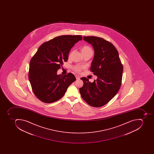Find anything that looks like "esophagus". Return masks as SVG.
Wrapping results in <instances>:
<instances>
[{"label":"esophagus","mask_w":154,"mask_h":154,"mask_svg":"<svg viewBox=\"0 0 154 154\" xmlns=\"http://www.w3.org/2000/svg\"><path fill=\"white\" fill-rule=\"evenodd\" d=\"M75 78H76V79H77V80H78V79H80V76H79V75H75Z\"/></svg>","instance_id":"34e87169"}]
</instances>
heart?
<instances>
[{"label":"heart","mask_w":154,"mask_h":154,"mask_svg":"<svg viewBox=\"0 0 154 154\" xmlns=\"http://www.w3.org/2000/svg\"><path fill=\"white\" fill-rule=\"evenodd\" d=\"M81 51L83 55L87 54H93V50L92 48L90 46H88V45L83 46L81 48ZM84 68L85 67L84 66H81V65H76V66H73V69L75 71L79 73L80 72L82 71V70H83Z\"/></svg>","instance_id":"obj_1"}]
</instances>
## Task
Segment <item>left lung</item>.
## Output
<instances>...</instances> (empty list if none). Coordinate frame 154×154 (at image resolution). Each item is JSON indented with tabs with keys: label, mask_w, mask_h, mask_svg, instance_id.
Returning a JSON list of instances; mask_svg holds the SVG:
<instances>
[{
	"label": "left lung",
	"mask_w": 154,
	"mask_h": 154,
	"mask_svg": "<svg viewBox=\"0 0 154 154\" xmlns=\"http://www.w3.org/2000/svg\"><path fill=\"white\" fill-rule=\"evenodd\" d=\"M83 39L94 50L90 70L98 78L91 83L86 77L81 78L83 86L79 92L88 104L100 107L108 103L120 89L123 67L119 52L111 43L94 36H84Z\"/></svg>",
	"instance_id": "8db88e82"
}]
</instances>
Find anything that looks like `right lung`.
Here are the masks:
<instances>
[{"instance_id": "obj_1", "label": "right lung", "mask_w": 154, "mask_h": 154, "mask_svg": "<svg viewBox=\"0 0 154 154\" xmlns=\"http://www.w3.org/2000/svg\"><path fill=\"white\" fill-rule=\"evenodd\" d=\"M80 35H63L43 43L31 59L29 79L36 97L45 103H52L63 97L67 89L76 80L72 73L57 75Z\"/></svg>"}]
</instances>
